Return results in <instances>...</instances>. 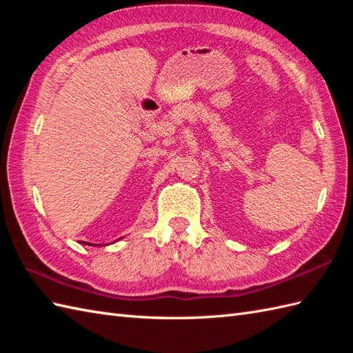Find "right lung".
I'll return each instance as SVG.
<instances>
[{
  "label": "right lung",
  "mask_w": 353,
  "mask_h": 353,
  "mask_svg": "<svg viewBox=\"0 0 353 353\" xmlns=\"http://www.w3.org/2000/svg\"><path fill=\"white\" fill-rule=\"evenodd\" d=\"M85 244H89V243H85ZM89 245H94V244H89Z\"/></svg>",
  "instance_id": "add662e5"
}]
</instances>
